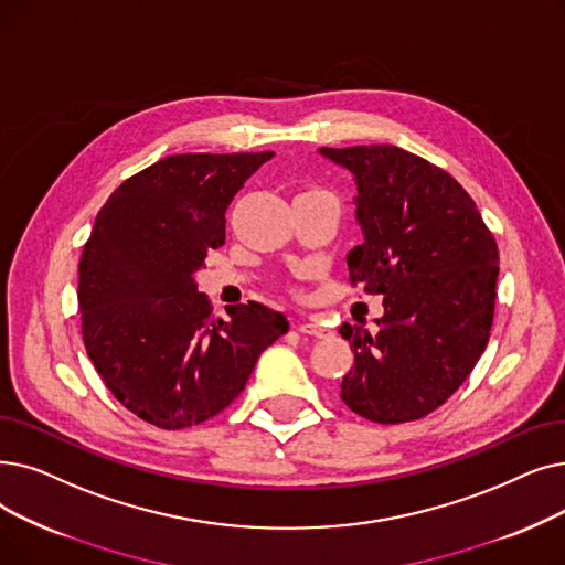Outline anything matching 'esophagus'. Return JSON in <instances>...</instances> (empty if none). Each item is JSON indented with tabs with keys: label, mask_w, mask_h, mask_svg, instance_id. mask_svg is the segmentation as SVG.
<instances>
[{
	"label": "esophagus",
	"mask_w": 565,
	"mask_h": 565,
	"mask_svg": "<svg viewBox=\"0 0 565 565\" xmlns=\"http://www.w3.org/2000/svg\"><path fill=\"white\" fill-rule=\"evenodd\" d=\"M298 332L302 334H311V337H326L330 330L326 326H321L318 321H305L298 326Z\"/></svg>",
	"instance_id": "34e87169"
}]
</instances>
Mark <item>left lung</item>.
Listing matches in <instances>:
<instances>
[{
  "label": "left lung",
  "instance_id": "obj_1",
  "mask_svg": "<svg viewBox=\"0 0 565 565\" xmlns=\"http://www.w3.org/2000/svg\"><path fill=\"white\" fill-rule=\"evenodd\" d=\"M351 170L362 244L351 284L383 296L376 332L343 323L355 362L341 399L362 418L397 425L444 404L480 360L494 321L499 247L461 184L395 145L321 147Z\"/></svg>",
  "mask_w": 565,
  "mask_h": 565
}]
</instances>
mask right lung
Instances as JSON below:
<instances>
[{
    "label": "right lung",
    "mask_w": 565,
    "mask_h": 565,
    "mask_svg": "<svg viewBox=\"0 0 565 565\" xmlns=\"http://www.w3.org/2000/svg\"><path fill=\"white\" fill-rule=\"evenodd\" d=\"M273 157H166L121 182L96 214L78 265L85 349L115 399L159 429L222 413L288 332L286 316L258 302L214 318L195 284L226 239L233 195Z\"/></svg>",
    "instance_id": "right-lung-1"
}]
</instances>
